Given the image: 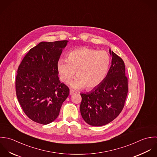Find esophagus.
<instances>
[{
    "mask_svg": "<svg viewBox=\"0 0 157 157\" xmlns=\"http://www.w3.org/2000/svg\"><path fill=\"white\" fill-rule=\"evenodd\" d=\"M75 93H76L75 91H74L73 90H70V95H72V94H75Z\"/></svg>",
    "mask_w": 157,
    "mask_h": 157,
    "instance_id": "1",
    "label": "esophagus"
}]
</instances>
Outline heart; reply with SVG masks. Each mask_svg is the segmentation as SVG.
I'll use <instances>...</instances> for the list:
<instances>
[{"instance_id": "b5f03b06", "label": "heart", "mask_w": 157, "mask_h": 157, "mask_svg": "<svg viewBox=\"0 0 157 157\" xmlns=\"http://www.w3.org/2000/svg\"><path fill=\"white\" fill-rule=\"evenodd\" d=\"M110 65V58L106 52L82 47L69 52L67 59H60L57 70L64 83H68L76 71L77 77L71 82V87L76 89L86 87L89 90L103 81Z\"/></svg>"}]
</instances>
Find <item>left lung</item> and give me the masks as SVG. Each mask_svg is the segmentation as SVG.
I'll return each instance as SVG.
<instances>
[{
	"mask_svg": "<svg viewBox=\"0 0 157 157\" xmlns=\"http://www.w3.org/2000/svg\"><path fill=\"white\" fill-rule=\"evenodd\" d=\"M110 69L103 81L89 92L81 93V114L89 125H105L122 111L128 92L127 78L123 59L111 49Z\"/></svg>",
	"mask_w": 157,
	"mask_h": 157,
	"instance_id": "left-lung-1",
	"label": "left lung"
}]
</instances>
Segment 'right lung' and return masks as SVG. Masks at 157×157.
<instances>
[{
    "instance_id": "right-lung-1",
    "label": "right lung",
    "mask_w": 157,
    "mask_h": 157,
    "mask_svg": "<svg viewBox=\"0 0 157 157\" xmlns=\"http://www.w3.org/2000/svg\"><path fill=\"white\" fill-rule=\"evenodd\" d=\"M68 40L40 42L29 50L16 78L17 99L26 115L48 124L58 117L69 89L58 77L57 63Z\"/></svg>"
}]
</instances>
